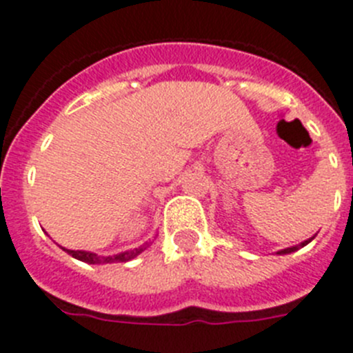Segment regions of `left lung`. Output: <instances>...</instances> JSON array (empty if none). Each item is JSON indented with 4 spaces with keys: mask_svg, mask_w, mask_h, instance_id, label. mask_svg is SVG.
Segmentation results:
<instances>
[{
    "mask_svg": "<svg viewBox=\"0 0 353 353\" xmlns=\"http://www.w3.org/2000/svg\"><path fill=\"white\" fill-rule=\"evenodd\" d=\"M311 239H315V236L311 237ZM311 239L304 241V243L297 244V246H292V248H285V250H279V252H278V255H287V253H292V252H297V250H299V248L306 246V244H307V243H311Z\"/></svg>",
    "mask_w": 353,
    "mask_h": 353,
    "instance_id": "8db88e82",
    "label": "left lung"
}]
</instances>
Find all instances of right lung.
Segmentation results:
<instances>
[{
  "label": "right lung",
  "mask_w": 353,
  "mask_h": 353,
  "mask_svg": "<svg viewBox=\"0 0 353 353\" xmlns=\"http://www.w3.org/2000/svg\"><path fill=\"white\" fill-rule=\"evenodd\" d=\"M61 250H65L68 255H72L74 259L81 260V262H85V263H112V262H128V260L135 259V256L141 255V253L144 252L145 244L144 246L135 248V250L117 253V255H112V256H100V255H97V253L82 252V250H66V248H61Z\"/></svg>",
  "instance_id": "right-lung-1"
}]
</instances>
